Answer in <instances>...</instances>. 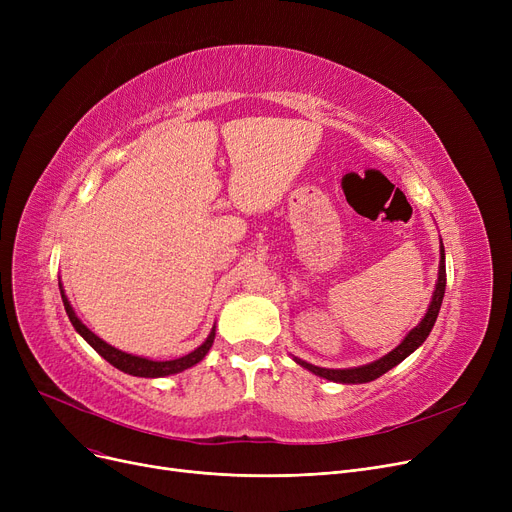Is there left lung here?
I'll return each instance as SVG.
<instances>
[{"mask_svg":"<svg viewBox=\"0 0 512 512\" xmlns=\"http://www.w3.org/2000/svg\"><path fill=\"white\" fill-rule=\"evenodd\" d=\"M444 247H440V267H438V282H436V290H434V297L432 303H429V309L425 313V317L421 319V324L415 326L405 340H402L394 351H390L388 355H384L382 359L361 365V367H348V369H326V367H317L311 365L299 357H294L301 367L309 369L311 373L319 375V378H326L330 382H340V384H367L378 380L380 375H384L386 371H390L392 367H396L400 361H405L413 351L425 342V338L432 332L434 324H436V317L440 313L442 307V299H444V290H446V263H444Z\"/></svg>","mask_w":512,"mask_h":512,"instance_id":"left-lung-1","label":"left lung"}]
</instances>
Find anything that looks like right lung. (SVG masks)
Returning <instances> with one entry per match:
<instances>
[{
    "mask_svg": "<svg viewBox=\"0 0 512 512\" xmlns=\"http://www.w3.org/2000/svg\"><path fill=\"white\" fill-rule=\"evenodd\" d=\"M60 292H62V301H64V309L72 321L74 330L83 336L95 351L107 361L112 363L116 369L128 373V375H137V378H164V375H172V373H180L188 367L197 365L199 361H203V357L209 353V348L213 344V338H215V326L211 328L207 340L197 346L193 353H188L180 359H172V361H151V359H145V357H134V355H128L124 351H118V348H114L112 344H107L105 340H101L99 336H95L83 321H80L68 301V297L64 294V288H62V282H60Z\"/></svg>",
    "mask_w": 512,
    "mask_h": 512,
    "instance_id": "obj_1",
    "label": "right lung"
}]
</instances>
